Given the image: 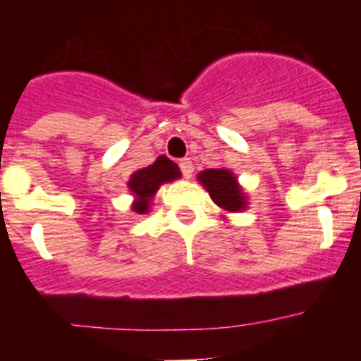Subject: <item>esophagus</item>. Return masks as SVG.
I'll use <instances>...</instances> for the list:
<instances>
[{
  "label": "esophagus",
  "instance_id": "1",
  "mask_svg": "<svg viewBox=\"0 0 361 361\" xmlns=\"http://www.w3.org/2000/svg\"><path fill=\"white\" fill-rule=\"evenodd\" d=\"M178 168H180V171H183V175L186 178L191 177V173H193V162H191V159H180L178 161Z\"/></svg>",
  "mask_w": 361,
  "mask_h": 361
}]
</instances>
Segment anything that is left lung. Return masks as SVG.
I'll return each instance as SVG.
<instances>
[{
	"label": "left lung",
	"instance_id": "left-lung-1",
	"mask_svg": "<svg viewBox=\"0 0 361 361\" xmlns=\"http://www.w3.org/2000/svg\"><path fill=\"white\" fill-rule=\"evenodd\" d=\"M199 180L216 206L228 212H238L245 208V199L242 195L240 186L237 184V178L233 177L228 170H206L199 173Z\"/></svg>",
	"mask_w": 361,
	"mask_h": 361
}]
</instances>
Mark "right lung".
I'll use <instances>...</instances> for the list:
<instances>
[{
  "label": "right lung",
  "mask_w": 361,
  "mask_h": 361,
  "mask_svg": "<svg viewBox=\"0 0 361 361\" xmlns=\"http://www.w3.org/2000/svg\"><path fill=\"white\" fill-rule=\"evenodd\" d=\"M178 177H180L178 166L168 157H164V155L157 157V161L148 166V168L135 171L128 183V188L137 197V200L133 202V209L137 213H141V215L148 212L149 199L159 190V186L162 183H170V180Z\"/></svg>",
  "instance_id": "right-lung-1"
}]
</instances>
